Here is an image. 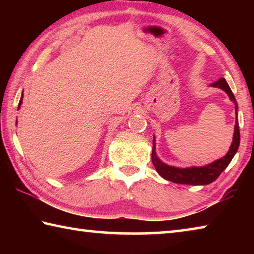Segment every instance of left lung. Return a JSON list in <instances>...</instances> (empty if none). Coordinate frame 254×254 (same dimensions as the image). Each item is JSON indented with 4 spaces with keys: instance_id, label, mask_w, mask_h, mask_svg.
<instances>
[{
    "instance_id": "left-lung-1",
    "label": "left lung",
    "mask_w": 254,
    "mask_h": 254,
    "mask_svg": "<svg viewBox=\"0 0 254 254\" xmlns=\"http://www.w3.org/2000/svg\"><path fill=\"white\" fill-rule=\"evenodd\" d=\"M209 86L212 87H217L224 91L227 95H229L230 100L234 103L235 105V114H236V121L234 126V133H233V141L227 152L224 157L217 160L213 161L212 163H208L206 166L201 167H188V168H179V167H174L170 165H167L163 161H161L156 152V139L153 136V147H152V163L154 168L158 171V174L161 176L162 178L169 182H173L176 184L182 185H194V186H200V185H208L213 183L218 176L222 174L230 162L235 153L238 152L239 145H240V130H239V122H238V103H236L235 97L232 93L229 84L226 83L224 78H220L217 81H214L213 84Z\"/></svg>"
}]
</instances>
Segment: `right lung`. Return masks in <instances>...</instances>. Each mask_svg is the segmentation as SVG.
Listing matches in <instances>:
<instances>
[{
    "mask_svg": "<svg viewBox=\"0 0 254 254\" xmlns=\"http://www.w3.org/2000/svg\"><path fill=\"white\" fill-rule=\"evenodd\" d=\"M22 100H23V93L22 95H21V98H20V102H19V106H18V110L21 107V104H22Z\"/></svg>",
    "mask_w": 254,
    "mask_h": 254,
    "instance_id": "1",
    "label": "right lung"
}]
</instances>
